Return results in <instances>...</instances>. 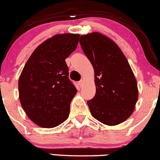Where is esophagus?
I'll return each mask as SVG.
<instances>
[{"mask_svg": "<svg viewBox=\"0 0 160 160\" xmlns=\"http://www.w3.org/2000/svg\"><path fill=\"white\" fill-rule=\"evenodd\" d=\"M84 83H85V81H84V79H82V80H80L79 82H78V85H80V87H82V85H84Z\"/></svg>", "mask_w": 160, "mask_h": 160, "instance_id": "esophagus-1", "label": "esophagus"}]
</instances>
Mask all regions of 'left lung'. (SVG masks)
<instances>
[{
    "label": "left lung",
    "mask_w": 160,
    "mask_h": 160,
    "mask_svg": "<svg viewBox=\"0 0 160 160\" xmlns=\"http://www.w3.org/2000/svg\"><path fill=\"white\" fill-rule=\"evenodd\" d=\"M80 44L95 72L96 95L87 101L92 116L110 126L124 122L133 113L138 97L127 58L112 39L99 32L82 35Z\"/></svg>",
    "instance_id": "1"
}]
</instances>
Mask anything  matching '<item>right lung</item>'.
<instances>
[{"instance_id":"1","label":"right lung","mask_w":160,"mask_h":160,"mask_svg":"<svg viewBox=\"0 0 160 160\" xmlns=\"http://www.w3.org/2000/svg\"><path fill=\"white\" fill-rule=\"evenodd\" d=\"M79 36L64 33L44 41L32 53L20 75L21 105L39 127L54 128L68 118L77 89L68 78L65 59L77 48Z\"/></svg>"}]
</instances>
